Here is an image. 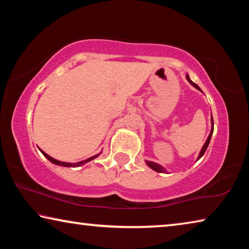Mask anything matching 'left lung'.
I'll return each mask as SVG.
<instances>
[{
	"mask_svg": "<svg viewBox=\"0 0 249 249\" xmlns=\"http://www.w3.org/2000/svg\"><path fill=\"white\" fill-rule=\"evenodd\" d=\"M185 78H187V80L189 82H190V84L192 87H195L196 89H197L199 91H201L202 92V90L200 89L199 88V86H197V84H196L195 82L193 81H191V79H190V77H189V74H187L185 75ZM211 123H212V127H211V132H210V135H209V137H208V140L205 141V142H204V145H203V147H202V149H201V151H200V154H199V156H197V158H196V160H199L202 156L204 155V153H205V150H206V148H208V146H209V144H210V141H211V136H212V134H213V117L211 116ZM145 162H146V165L148 166L149 168H151V169L153 170H155V171H157V172H162V174H165V172H168L165 168H163L162 166H160V165H158V163H156V162H154V161H149V160H145Z\"/></svg>",
	"mask_w": 249,
	"mask_h": 249,
	"instance_id": "obj_1",
	"label": "left lung"
}]
</instances>
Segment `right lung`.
Returning a JSON list of instances; mask_svg holds the SVG:
<instances>
[{"instance_id": "1", "label": "right lung", "mask_w": 249, "mask_h": 249, "mask_svg": "<svg viewBox=\"0 0 249 249\" xmlns=\"http://www.w3.org/2000/svg\"><path fill=\"white\" fill-rule=\"evenodd\" d=\"M40 151H41V154H43L46 158H47L50 162H53V163H54V165H58V166H62V167H72V168H74V167H81V166H83V165H86L87 162H89V161H91V160H93V159H95L96 157H99L100 156V154H98V155H94V156H92V157H90V158H88V159H86V160H82V161H79V162H65V161H60V160H57V159H54V158H53V157H50V156L48 155V154H46L44 150H41V149H39Z\"/></svg>"}]
</instances>
